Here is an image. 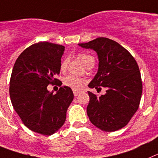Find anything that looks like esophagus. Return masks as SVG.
<instances>
[{
    "mask_svg": "<svg viewBox=\"0 0 158 158\" xmlns=\"http://www.w3.org/2000/svg\"><path fill=\"white\" fill-rule=\"evenodd\" d=\"M73 93H74V95L75 96H78V94L80 93V91H79V90H73Z\"/></svg>",
    "mask_w": 158,
    "mask_h": 158,
    "instance_id": "34e87169",
    "label": "esophagus"
}]
</instances>
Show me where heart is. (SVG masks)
Listing matches in <instances>:
<instances>
[{
    "instance_id": "b5f03b06",
    "label": "heart",
    "mask_w": 158,
    "mask_h": 158,
    "mask_svg": "<svg viewBox=\"0 0 158 158\" xmlns=\"http://www.w3.org/2000/svg\"><path fill=\"white\" fill-rule=\"evenodd\" d=\"M78 57L79 58V60L82 61L83 64H84L86 67H87L88 64H90V63L94 62V57L88 54H85V53H81V54L78 55ZM67 64H68V60L65 59L62 61L61 63V65H60V69L64 71L67 68ZM83 79H81L80 78L76 77V76H74V75H68L66 76L64 79V84L67 87H69L71 88L74 89V90H79V89L82 87V85H83Z\"/></svg>"
}]
</instances>
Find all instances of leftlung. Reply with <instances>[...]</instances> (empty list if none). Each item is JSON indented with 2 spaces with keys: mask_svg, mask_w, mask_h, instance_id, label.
<instances>
[{
  "mask_svg": "<svg viewBox=\"0 0 158 158\" xmlns=\"http://www.w3.org/2000/svg\"><path fill=\"white\" fill-rule=\"evenodd\" d=\"M79 45L94 50L99 61L97 74L88 87L107 89L99 97L88 91L89 119L103 131L120 130L138 110L141 101L142 83L136 60L127 49L108 38L98 37Z\"/></svg>",
  "mask_w": 158,
  "mask_h": 158,
  "instance_id": "8db88e82",
  "label": "left lung"
}]
</instances>
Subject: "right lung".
Wrapping results in <instances>:
<instances>
[{
	"instance_id": "1",
	"label": "right lung",
	"mask_w": 158,
	"mask_h": 158,
	"mask_svg": "<svg viewBox=\"0 0 158 158\" xmlns=\"http://www.w3.org/2000/svg\"><path fill=\"white\" fill-rule=\"evenodd\" d=\"M64 46L39 42L28 47L13 66L9 94L15 111L29 130L52 135L65 123L68 106L74 98L69 87L53 94L48 85L59 82ZM61 86V85H60Z\"/></svg>"
}]
</instances>
